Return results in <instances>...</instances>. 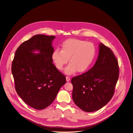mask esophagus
I'll return each instance as SVG.
<instances>
[{
  "instance_id": "34e87169",
  "label": "esophagus",
  "mask_w": 133,
  "mask_h": 133,
  "mask_svg": "<svg viewBox=\"0 0 133 133\" xmlns=\"http://www.w3.org/2000/svg\"><path fill=\"white\" fill-rule=\"evenodd\" d=\"M66 80L67 82L69 81L70 80V78L69 77H68V76H66Z\"/></svg>"
}]
</instances>
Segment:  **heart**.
Wrapping results in <instances>:
<instances>
[{"label": "heart", "instance_id": "b5f03b06", "mask_svg": "<svg viewBox=\"0 0 133 133\" xmlns=\"http://www.w3.org/2000/svg\"><path fill=\"white\" fill-rule=\"evenodd\" d=\"M96 54L94 44L90 42L77 38H70L64 41L61 45V50L56 49L52 58L58 70H62L68 63L64 70L67 75L84 72L92 62Z\"/></svg>", "mask_w": 133, "mask_h": 133}]
</instances>
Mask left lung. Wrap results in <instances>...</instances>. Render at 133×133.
I'll use <instances>...</instances> for the list:
<instances>
[{
    "mask_svg": "<svg viewBox=\"0 0 133 133\" xmlns=\"http://www.w3.org/2000/svg\"><path fill=\"white\" fill-rule=\"evenodd\" d=\"M94 65L82 75L74 77L72 98L82 111L92 112L105 106L114 95L119 70L112 51L102 43Z\"/></svg>",
    "mask_w": 133,
    "mask_h": 133,
    "instance_id": "obj_1",
    "label": "left lung"
}]
</instances>
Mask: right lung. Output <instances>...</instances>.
I'll return each instance as SVG.
<instances>
[{
	"label": "right lung",
	"mask_w": 133,
	"mask_h": 133,
	"mask_svg": "<svg viewBox=\"0 0 133 133\" xmlns=\"http://www.w3.org/2000/svg\"><path fill=\"white\" fill-rule=\"evenodd\" d=\"M54 36L36 35L17 48L12 64L15 90L29 106L43 110L55 100L65 77L52 58ZM37 51L38 54L34 53Z\"/></svg>",
	"instance_id": "right-lung-1"
}]
</instances>
